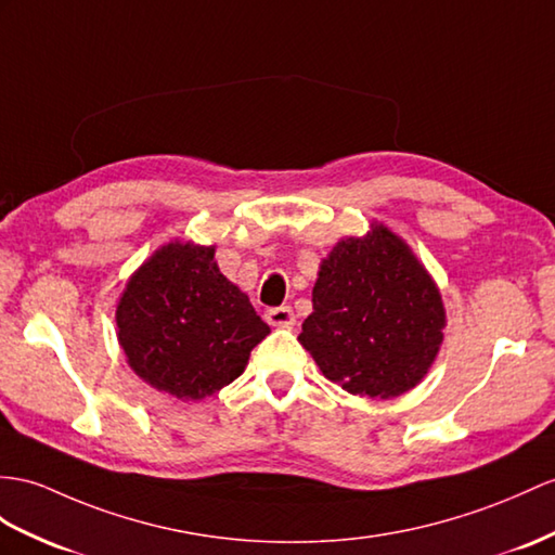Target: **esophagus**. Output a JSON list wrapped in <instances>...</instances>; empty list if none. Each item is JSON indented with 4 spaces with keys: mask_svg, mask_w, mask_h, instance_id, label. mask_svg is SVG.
<instances>
[{
    "mask_svg": "<svg viewBox=\"0 0 555 555\" xmlns=\"http://www.w3.org/2000/svg\"><path fill=\"white\" fill-rule=\"evenodd\" d=\"M266 320L273 324V327H292L296 322L294 310L289 306H275L266 310Z\"/></svg>",
    "mask_w": 555,
    "mask_h": 555,
    "instance_id": "esophagus-1",
    "label": "esophagus"
}]
</instances>
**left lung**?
I'll return each mask as SVG.
<instances>
[{
    "label": "left lung",
    "instance_id": "left-lung-1",
    "mask_svg": "<svg viewBox=\"0 0 555 555\" xmlns=\"http://www.w3.org/2000/svg\"><path fill=\"white\" fill-rule=\"evenodd\" d=\"M440 292L400 237L374 225L320 266L299 341L348 393L396 398L424 379L442 341Z\"/></svg>",
    "mask_w": 555,
    "mask_h": 555
}]
</instances>
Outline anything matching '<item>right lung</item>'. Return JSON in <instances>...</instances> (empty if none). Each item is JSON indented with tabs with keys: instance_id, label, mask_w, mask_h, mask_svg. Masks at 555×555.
<instances>
[{
	"instance_id": "right-lung-1",
	"label": "right lung",
	"mask_w": 555,
	"mask_h": 555,
	"mask_svg": "<svg viewBox=\"0 0 555 555\" xmlns=\"http://www.w3.org/2000/svg\"><path fill=\"white\" fill-rule=\"evenodd\" d=\"M117 336L143 382L179 400H199L245 372L270 327L214 261V247H162L117 306Z\"/></svg>"
}]
</instances>
